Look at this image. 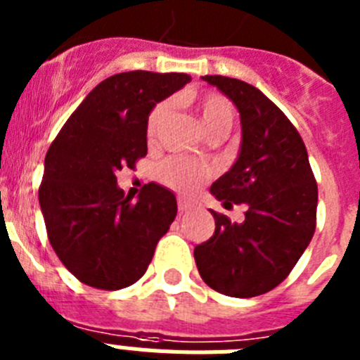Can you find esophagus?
Returning <instances> with one entry per match:
<instances>
[{
	"instance_id": "esophagus-1",
	"label": "esophagus",
	"mask_w": 360,
	"mask_h": 360,
	"mask_svg": "<svg viewBox=\"0 0 360 360\" xmlns=\"http://www.w3.org/2000/svg\"><path fill=\"white\" fill-rule=\"evenodd\" d=\"M193 207V203L191 202H187V200H184V198H178V209H180V211H189V209Z\"/></svg>"
}]
</instances>
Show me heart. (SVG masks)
<instances>
[{
    "mask_svg": "<svg viewBox=\"0 0 360 360\" xmlns=\"http://www.w3.org/2000/svg\"><path fill=\"white\" fill-rule=\"evenodd\" d=\"M196 111H198L200 122L203 129L209 135L214 133H224L227 135L229 129L232 128L234 122V108L229 103L224 95L207 94L196 101ZM169 113V104L160 103L153 108L148 117V141L155 142V139L160 133L165 119ZM214 174V167L202 162L189 160L184 157H171L162 162L157 167V176L162 184L180 191V193H195L205 180Z\"/></svg>",
    "mask_w": 360,
    "mask_h": 360,
    "instance_id": "obj_1",
    "label": "heart"
}]
</instances>
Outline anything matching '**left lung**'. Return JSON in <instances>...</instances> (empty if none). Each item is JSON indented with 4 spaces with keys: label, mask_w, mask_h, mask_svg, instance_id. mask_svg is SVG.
Instances as JSON below:
<instances>
[{
    "label": "left lung",
    "mask_w": 360,
    "mask_h": 360,
    "mask_svg": "<svg viewBox=\"0 0 360 360\" xmlns=\"http://www.w3.org/2000/svg\"><path fill=\"white\" fill-rule=\"evenodd\" d=\"M240 111V155L211 186L225 207L245 203L243 224L214 216V234L195 247L202 279L231 297L272 290L290 274L316 231L317 184L294 124L256 86L205 75Z\"/></svg>",
    "instance_id": "left-lung-1"
}]
</instances>
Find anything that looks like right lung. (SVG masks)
Returning a JSON list of instances; mask_svg holds the SVG:
<instances>
[{"label": "right lung", "mask_w": 360, "mask_h": 360, "mask_svg": "<svg viewBox=\"0 0 360 360\" xmlns=\"http://www.w3.org/2000/svg\"><path fill=\"white\" fill-rule=\"evenodd\" d=\"M187 73L135 70L98 82L44 158L39 205L52 249L81 283L120 290L144 276L176 216V198L151 182L133 202L117 186L122 167L148 155V117L187 84Z\"/></svg>", "instance_id": "1"}]
</instances>
